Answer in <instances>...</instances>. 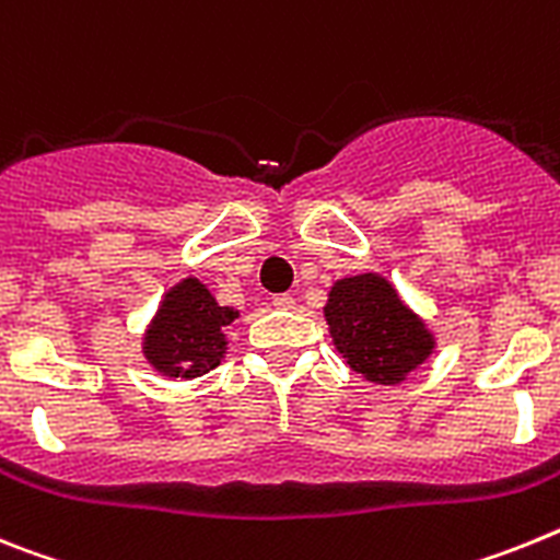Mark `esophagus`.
Wrapping results in <instances>:
<instances>
[{"mask_svg": "<svg viewBox=\"0 0 560 560\" xmlns=\"http://www.w3.org/2000/svg\"><path fill=\"white\" fill-rule=\"evenodd\" d=\"M273 307L279 310H293L295 307V299L290 293H281V295H273Z\"/></svg>", "mask_w": 560, "mask_h": 560, "instance_id": "34e87169", "label": "esophagus"}]
</instances>
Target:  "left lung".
Returning a JSON list of instances; mask_svg holds the SVG:
<instances>
[{
    "instance_id": "obj_1",
    "label": "left lung",
    "mask_w": 560,
    "mask_h": 560,
    "mask_svg": "<svg viewBox=\"0 0 560 560\" xmlns=\"http://www.w3.org/2000/svg\"><path fill=\"white\" fill-rule=\"evenodd\" d=\"M324 315L338 352L372 383H400L434 349L425 324L374 273L340 279L329 290Z\"/></svg>"
}]
</instances>
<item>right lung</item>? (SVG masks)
<instances>
[{
    "mask_svg": "<svg viewBox=\"0 0 560 560\" xmlns=\"http://www.w3.org/2000/svg\"><path fill=\"white\" fill-rule=\"evenodd\" d=\"M236 315L231 307H220L202 281H179L165 293L163 307L145 332V358L168 377H199L220 366L225 354L222 329Z\"/></svg>",
    "mask_w": 560,
    "mask_h": 560,
    "instance_id": "1",
    "label": "right lung"
}]
</instances>
